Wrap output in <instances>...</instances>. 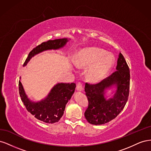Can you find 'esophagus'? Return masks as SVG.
I'll use <instances>...</instances> for the list:
<instances>
[{"label":"esophagus","mask_w":151,"mask_h":151,"mask_svg":"<svg viewBox=\"0 0 151 151\" xmlns=\"http://www.w3.org/2000/svg\"><path fill=\"white\" fill-rule=\"evenodd\" d=\"M84 89V86H83V84L82 83H80V82H79L77 84V91H83Z\"/></svg>","instance_id":"esophagus-1"}]
</instances>
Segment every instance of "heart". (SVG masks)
Segmentation results:
<instances>
[{
  "label": "heart",
  "mask_w": 151,
  "mask_h": 151,
  "mask_svg": "<svg viewBox=\"0 0 151 151\" xmlns=\"http://www.w3.org/2000/svg\"><path fill=\"white\" fill-rule=\"evenodd\" d=\"M91 65L88 71V76L93 81L102 79L113 63V58L106 54L104 50L98 48H87L81 52L76 63L79 67Z\"/></svg>",
  "instance_id": "obj_1"
}]
</instances>
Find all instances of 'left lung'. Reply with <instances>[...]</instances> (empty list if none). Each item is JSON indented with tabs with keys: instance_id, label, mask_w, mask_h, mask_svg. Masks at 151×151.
<instances>
[{
	"instance_id": "left-lung-1",
	"label": "left lung",
	"mask_w": 151,
	"mask_h": 151,
	"mask_svg": "<svg viewBox=\"0 0 151 151\" xmlns=\"http://www.w3.org/2000/svg\"><path fill=\"white\" fill-rule=\"evenodd\" d=\"M130 69L123 55H118L116 70L96 84L86 83L85 92L88 99V107L84 116L91 124L103 125L115 118L124 108L129 98ZM113 85L116 93L111 99L104 98V91Z\"/></svg>"
}]
</instances>
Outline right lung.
<instances>
[{
	"instance_id": "1",
	"label": "right lung",
	"mask_w": 151,
	"mask_h": 151,
	"mask_svg": "<svg viewBox=\"0 0 151 151\" xmlns=\"http://www.w3.org/2000/svg\"><path fill=\"white\" fill-rule=\"evenodd\" d=\"M68 42L67 38L49 40L34 48L29 52L23 65L27 64L32 57L44 50L58 49L64 46ZM75 83H58L55 86L48 96L40 102L35 103L28 98L22 84L19 81V91L22 101L27 110L38 120L48 123L59 121L63 115L65 105L74 93Z\"/></svg>"
}]
</instances>
